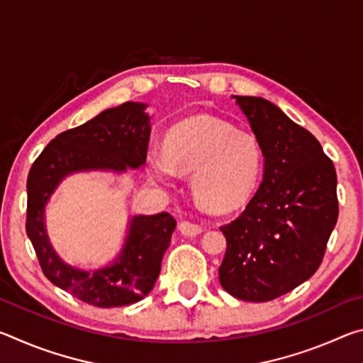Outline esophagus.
I'll return each mask as SVG.
<instances>
[{
	"mask_svg": "<svg viewBox=\"0 0 363 363\" xmlns=\"http://www.w3.org/2000/svg\"><path fill=\"white\" fill-rule=\"evenodd\" d=\"M179 230L184 237H196L203 232V227L195 223H190V220H182L179 224Z\"/></svg>",
	"mask_w": 363,
	"mask_h": 363,
	"instance_id": "34e87169",
	"label": "esophagus"
}]
</instances>
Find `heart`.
<instances>
[{"instance_id":"heart-1","label":"heart","mask_w":363,"mask_h":363,"mask_svg":"<svg viewBox=\"0 0 363 363\" xmlns=\"http://www.w3.org/2000/svg\"><path fill=\"white\" fill-rule=\"evenodd\" d=\"M262 152L250 134L223 121L189 120L169 131L164 150L153 149L147 171L171 184L177 173H192V192L211 211H230L248 200L259 179Z\"/></svg>"}]
</instances>
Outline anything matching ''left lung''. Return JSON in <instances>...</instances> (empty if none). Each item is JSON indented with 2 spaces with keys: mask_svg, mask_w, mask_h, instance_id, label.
I'll return each instance as SVG.
<instances>
[{
  "mask_svg": "<svg viewBox=\"0 0 363 363\" xmlns=\"http://www.w3.org/2000/svg\"><path fill=\"white\" fill-rule=\"evenodd\" d=\"M264 155L259 189L230 224L219 281L233 298L264 303L315 274L337 220L336 171L318 140L255 96H232Z\"/></svg>",
  "mask_w": 363,
  "mask_h": 363,
  "instance_id": "1",
  "label": "left lung"
}]
</instances>
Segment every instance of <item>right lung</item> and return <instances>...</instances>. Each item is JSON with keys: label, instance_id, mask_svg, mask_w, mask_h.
<instances>
[{"label": "right lung", "instance_id": "add662e5", "mask_svg": "<svg viewBox=\"0 0 363 363\" xmlns=\"http://www.w3.org/2000/svg\"><path fill=\"white\" fill-rule=\"evenodd\" d=\"M145 108L143 102H125L60 133L28 173L26 227L43 274L56 286L97 307L130 306L152 291L176 219L169 213L130 218L118 256L107 266L86 270L67 264L52 248L46 230V205L70 174L89 171L121 174L128 168L144 167L152 130Z\"/></svg>", "mask_w": 363, "mask_h": 363}]
</instances>
